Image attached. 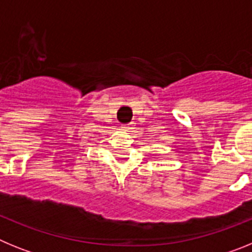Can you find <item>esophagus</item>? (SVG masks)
<instances>
[{
	"label": "esophagus",
	"mask_w": 252,
	"mask_h": 252,
	"mask_svg": "<svg viewBox=\"0 0 252 252\" xmlns=\"http://www.w3.org/2000/svg\"><path fill=\"white\" fill-rule=\"evenodd\" d=\"M121 128H122V130H124V131H130L132 127H131V125H122Z\"/></svg>",
	"instance_id": "34e87169"
}]
</instances>
